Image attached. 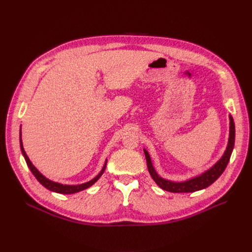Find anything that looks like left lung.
Instances as JSON below:
<instances>
[{
    "mask_svg": "<svg viewBox=\"0 0 252 252\" xmlns=\"http://www.w3.org/2000/svg\"><path fill=\"white\" fill-rule=\"evenodd\" d=\"M234 143H235V124H234L233 117L230 115V138L228 142L227 150L222 155V157L213 167L208 169L207 171H205V173L202 174L201 176H198L194 179H191L187 182H183V183H175V182H170L160 178L156 174L155 169L153 168L149 153L146 150H144V153H145V156H146V161H147L149 173L158 186L168 192L189 193V192H195V191H199L204 188H207L220 178V176L223 173V170L226 169L228 165V162L230 160V157L234 148Z\"/></svg>",
    "mask_w": 252,
    "mask_h": 252,
    "instance_id": "obj_1",
    "label": "left lung"
}]
</instances>
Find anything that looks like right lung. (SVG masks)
Wrapping results in <instances>:
<instances>
[{
  "instance_id": "1",
  "label": "right lung",
  "mask_w": 252,
  "mask_h": 252,
  "mask_svg": "<svg viewBox=\"0 0 252 252\" xmlns=\"http://www.w3.org/2000/svg\"><path fill=\"white\" fill-rule=\"evenodd\" d=\"M20 147H21V152L25 158V161H26V164L29 165L30 169L32 170V173L33 174V176L36 178V180L41 183L43 186L47 189H49L50 191H53V192H56V193H60V194H73V193H76V192H79V191H83L89 187H91L93 184H95L99 178L103 175L104 170L106 168V163L105 165L103 166L102 170L100 171V174L94 178L93 180H91L90 182H87L85 184H82V185H75V186H69V185H62V184H59V183H55L53 181H50L48 180L46 177H44L39 171L32 165V163L31 162L29 156L26 155L24 149H23V146H22V140H21V134H20Z\"/></svg>"
}]
</instances>
